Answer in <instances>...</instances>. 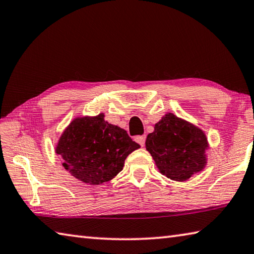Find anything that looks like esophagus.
Segmentation results:
<instances>
[{"instance_id":"obj_1","label":"esophagus","mask_w":254,"mask_h":254,"mask_svg":"<svg viewBox=\"0 0 254 254\" xmlns=\"http://www.w3.org/2000/svg\"><path fill=\"white\" fill-rule=\"evenodd\" d=\"M136 141H137V143H139L141 146H144V144H145V135H142V136L136 137Z\"/></svg>"}]
</instances>
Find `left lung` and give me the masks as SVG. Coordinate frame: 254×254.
Wrapping results in <instances>:
<instances>
[{"instance_id":"1","label":"left lung","mask_w":254,"mask_h":254,"mask_svg":"<svg viewBox=\"0 0 254 254\" xmlns=\"http://www.w3.org/2000/svg\"><path fill=\"white\" fill-rule=\"evenodd\" d=\"M145 147L160 173L182 182L205 168L209 143L200 127L167 113L147 134Z\"/></svg>"}]
</instances>
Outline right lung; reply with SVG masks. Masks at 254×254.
I'll list each match as a JSON object with an SVG mask.
<instances>
[{"instance_id":"right-lung-1","label":"right lung","mask_w":254,"mask_h":254,"mask_svg":"<svg viewBox=\"0 0 254 254\" xmlns=\"http://www.w3.org/2000/svg\"><path fill=\"white\" fill-rule=\"evenodd\" d=\"M140 145L104 114L75 118L60 136L55 152L62 165L80 181L99 186L122 171L124 161Z\"/></svg>"}]
</instances>
